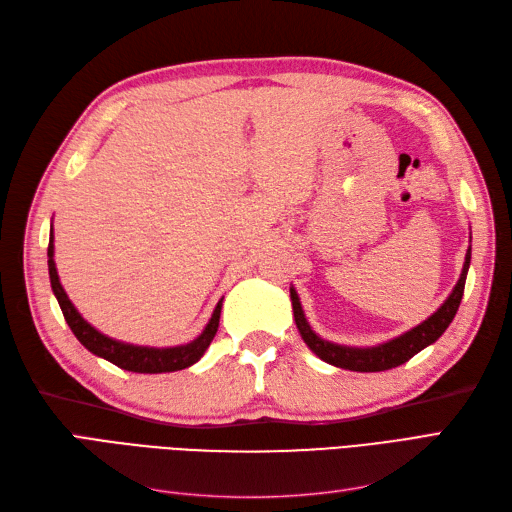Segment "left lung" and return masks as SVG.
I'll list each match as a JSON object with an SVG mask.
<instances>
[{
  "label": "left lung",
  "instance_id": "8db88e82",
  "mask_svg": "<svg viewBox=\"0 0 512 512\" xmlns=\"http://www.w3.org/2000/svg\"><path fill=\"white\" fill-rule=\"evenodd\" d=\"M470 258H472V247L466 254V262H463V271L457 286L453 288L451 297H448L442 307L436 314L429 316L425 322L418 324V327L410 329L408 333L399 335L391 342L380 344L376 348H348V346H337L331 342H324L320 339L303 316V307L299 303L297 292L290 288V301H292V312H294V322H297V329L303 337V342L309 346V350L316 352L322 361H327L335 367L350 369V371H384V369H393L397 365H404L410 361L414 354L427 348L429 344L436 342V339L448 329V324L453 322L461 297H463V288H466V275L470 269Z\"/></svg>",
  "mask_w": 512,
  "mask_h": 512
}]
</instances>
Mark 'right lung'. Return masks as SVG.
<instances>
[{"instance_id": "right-lung-1", "label": "right lung", "mask_w": 512, "mask_h": 512, "mask_svg": "<svg viewBox=\"0 0 512 512\" xmlns=\"http://www.w3.org/2000/svg\"><path fill=\"white\" fill-rule=\"evenodd\" d=\"M49 275H51V288L57 297V303L61 307V314H64L68 327L76 335V339L89 350L102 359L111 361L113 365L136 371V374H162V371H179L194 365L200 356L205 354L209 344L213 342L215 333H218L220 327V312H222V301L215 305V312L205 327V331L200 333L194 342L185 344V346H175V348H145V346H132V344H121L115 342V339L102 335L96 331L83 316L76 312L74 305L70 303L68 294L64 292L59 284L57 269H55V260H53V230H51V241H49Z\"/></svg>"}]
</instances>
